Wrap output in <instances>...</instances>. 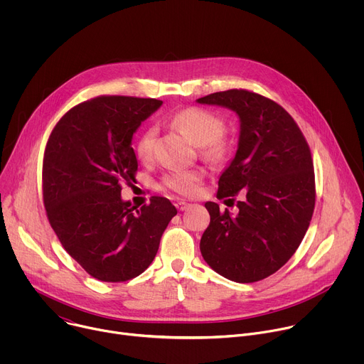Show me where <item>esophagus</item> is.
Listing matches in <instances>:
<instances>
[{
  "instance_id": "obj_1",
  "label": "esophagus",
  "mask_w": 364,
  "mask_h": 364,
  "mask_svg": "<svg viewBox=\"0 0 364 364\" xmlns=\"http://www.w3.org/2000/svg\"><path fill=\"white\" fill-rule=\"evenodd\" d=\"M176 207H177V210L184 212V210H187V209H188L190 204H188V203H186V201H177V203H176Z\"/></svg>"
}]
</instances>
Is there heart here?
Returning <instances> with one entry per match:
<instances>
[{
	"instance_id": "heart-1",
	"label": "heart",
	"mask_w": 364,
	"mask_h": 364,
	"mask_svg": "<svg viewBox=\"0 0 364 364\" xmlns=\"http://www.w3.org/2000/svg\"><path fill=\"white\" fill-rule=\"evenodd\" d=\"M173 125L178 128L193 144L200 145L201 154L207 160L216 163L222 161L232 151V142L223 134V119L210 111L197 107L181 109L173 117ZM154 138V128L144 131L138 138L135 144V154L141 161L151 159ZM201 178V173L196 170H174L163 177L161 186L166 190L188 196L197 190Z\"/></svg>"
}]
</instances>
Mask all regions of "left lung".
Segmentation results:
<instances>
[{
    "instance_id": "1",
    "label": "left lung",
    "mask_w": 364,
    "mask_h": 364,
    "mask_svg": "<svg viewBox=\"0 0 364 364\" xmlns=\"http://www.w3.org/2000/svg\"><path fill=\"white\" fill-rule=\"evenodd\" d=\"M235 111L240 121L235 159L219 178L218 198L242 194L237 215L207 201L210 225L200 240L204 261L222 277L265 279L295 253L316 205L311 151L294 118L272 99L230 89L197 99ZM230 200V198H229Z\"/></svg>"
}]
</instances>
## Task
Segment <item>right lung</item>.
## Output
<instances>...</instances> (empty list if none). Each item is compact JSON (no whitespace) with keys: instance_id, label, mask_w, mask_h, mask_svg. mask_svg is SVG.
I'll return each instance as SVG.
<instances>
[{"instance_id":"1","label":"right lung","mask_w":364,"mask_h":364,"mask_svg":"<svg viewBox=\"0 0 364 364\" xmlns=\"http://www.w3.org/2000/svg\"><path fill=\"white\" fill-rule=\"evenodd\" d=\"M159 99L97 96L68 111L51 131L43 159V201L62 246L93 278L124 282L141 275L157 255L177 209L152 196L141 209L121 198L135 180L131 146Z\"/></svg>"}]
</instances>
